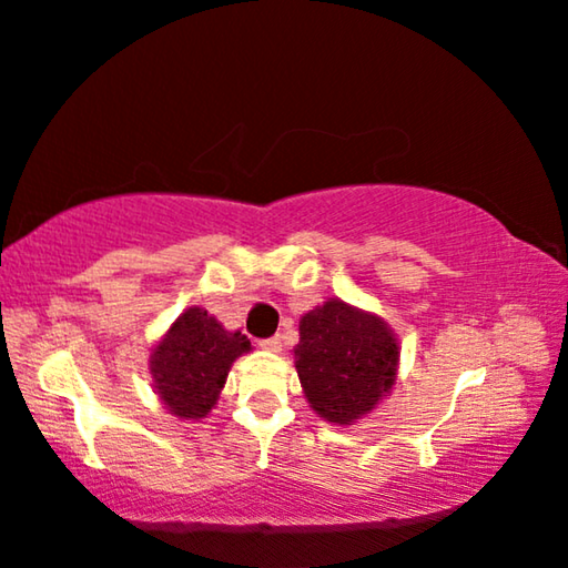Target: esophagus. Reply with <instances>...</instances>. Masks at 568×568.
Segmentation results:
<instances>
[{"label":"esophagus","instance_id":"1","mask_svg":"<svg viewBox=\"0 0 568 568\" xmlns=\"http://www.w3.org/2000/svg\"><path fill=\"white\" fill-rule=\"evenodd\" d=\"M261 348H263V351H271V353H281V351H283L281 335H273V338L261 341Z\"/></svg>","mask_w":568,"mask_h":568}]
</instances>
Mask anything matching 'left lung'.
Masks as SVG:
<instances>
[{
    "instance_id": "left-lung-1",
    "label": "left lung",
    "mask_w": 568,
    "mask_h": 568,
    "mask_svg": "<svg viewBox=\"0 0 568 568\" xmlns=\"http://www.w3.org/2000/svg\"><path fill=\"white\" fill-rule=\"evenodd\" d=\"M295 371L311 408L333 426H353L396 386L400 345L381 315L328 297L301 318Z\"/></svg>"
}]
</instances>
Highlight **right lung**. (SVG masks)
Instances as JSON below:
<instances>
[{
  "label": "right lung",
  "mask_w": 568,
  "mask_h": 568,
  "mask_svg": "<svg viewBox=\"0 0 568 568\" xmlns=\"http://www.w3.org/2000/svg\"><path fill=\"white\" fill-rule=\"evenodd\" d=\"M250 351L243 333L225 331L205 307H185L150 353L152 388L175 418H207L233 363Z\"/></svg>",
  "instance_id": "obj_1"
}]
</instances>
